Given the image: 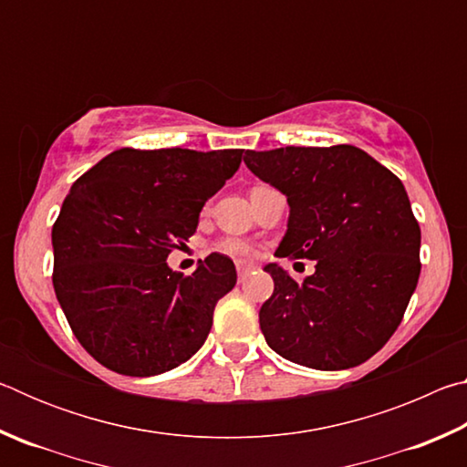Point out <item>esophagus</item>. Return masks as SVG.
Segmentation results:
<instances>
[{"label": "esophagus", "mask_w": 467, "mask_h": 467, "mask_svg": "<svg viewBox=\"0 0 467 467\" xmlns=\"http://www.w3.org/2000/svg\"><path fill=\"white\" fill-rule=\"evenodd\" d=\"M255 264H253V262H243V259H241V262H236V272H239V275H241V278H243V275H247V274H251L253 270H255Z\"/></svg>", "instance_id": "esophagus-1"}]
</instances>
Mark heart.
<instances>
[{"mask_svg":"<svg viewBox=\"0 0 467 467\" xmlns=\"http://www.w3.org/2000/svg\"><path fill=\"white\" fill-rule=\"evenodd\" d=\"M218 249L233 257H253L255 255V247L244 239H224L218 243Z\"/></svg>","mask_w":467,"mask_h":467,"instance_id":"obj_1","label":"heart"}]
</instances>
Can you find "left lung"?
<instances>
[{
	"instance_id": "left-lung-1",
	"label": "left lung",
	"mask_w": 467,
	"mask_h": 467,
	"mask_svg": "<svg viewBox=\"0 0 467 467\" xmlns=\"http://www.w3.org/2000/svg\"><path fill=\"white\" fill-rule=\"evenodd\" d=\"M243 161L290 205L275 257L317 262L303 282L264 267L274 278L259 309L267 346L319 370L368 360L398 329L420 275V226L404 183L348 144L247 150Z\"/></svg>"
}]
</instances>
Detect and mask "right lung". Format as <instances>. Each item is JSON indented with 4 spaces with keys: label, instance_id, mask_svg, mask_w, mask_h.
Instances as JSON below:
<instances>
[{
    "label": "right lung",
    "instance_id": "1",
    "mask_svg": "<svg viewBox=\"0 0 467 467\" xmlns=\"http://www.w3.org/2000/svg\"><path fill=\"white\" fill-rule=\"evenodd\" d=\"M243 150L121 148L84 172L53 224V288L78 342L130 377L161 375L203 346L214 306L236 284L212 253L192 275L167 257L239 171Z\"/></svg>",
    "mask_w": 467,
    "mask_h": 467
}]
</instances>
